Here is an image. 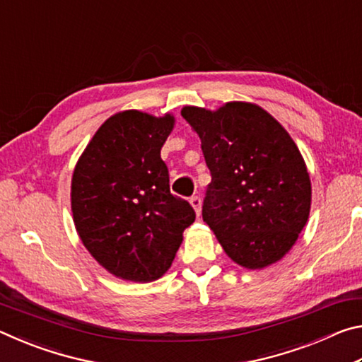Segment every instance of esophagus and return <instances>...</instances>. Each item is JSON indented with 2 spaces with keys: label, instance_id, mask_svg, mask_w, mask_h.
Returning <instances> with one entry per match:
<instances>
[{
  "label": "esophagus",
  "instance_id": "1",
  "mask_svg": "<svg viewBox=\"0 0 362 362\" xmlns=\"http://www.w3.org/2000/svg\"><path fill=\"white\" fill-rule=\"evenodd\" d=\"M189 204L193 206L196 216H199V214H201V198H199V196H192V199H189Z\"/></svg>",
  "mask_w": 362,
  "mask_h": 362
}]
</instances>
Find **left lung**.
<instances>
[{
    "mask_svg": "<svg viewBox=\"0 0 362 362\" xmlns=\"http://www.w3.org/2000/svg\"><path fill=\"white\" fill-rule=\"evenodd\" d=\"M211 170L203 220L238 265L260 269L296 244L310 216L311 182L297 145L255 103L216 112L183 107Z\"/></svg>",
    "mask_w": 362,
    "mask_h": 362,
    "instance_id": "1",
    "label": "left lung"
}]
</instances>
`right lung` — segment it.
Segmentation results:
<instances>
[{"mask_svg":"<svg viewBox=\"0 0 362 362\" xmlns=\"http://www.w3.org/2000/svg\"><path fill=\"white\" fill-rule=\"evenodd\" d=\"M174 116L139 110L103 122L71 179L73 222L84 247L116 278L150 283L173 265L183 230L194 222L188 201L169 189L161 146Z\"/></svg>","mask_w":362,"mask_h":362,"instance_id":"1","label":"right lung"}]
</instances>
